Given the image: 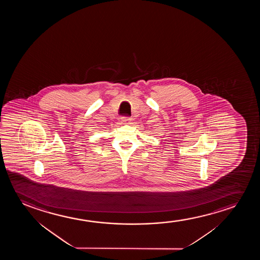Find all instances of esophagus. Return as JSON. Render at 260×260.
Instances as JSON below:
<instances>
[{"label":"esophagus","instance_id":"esophagus-1","mask_svg":"<svg viewBox=\"0 0 260 260\" xmlns=\"http://www.w3.org/2000/svg\"><path fill=\"white\" fill-rule=\"evenodd\" d=\"M131 121V117L128 116H122L121 117V121Z\"/></svg>","mask_w":260,"mask_h":260}]
</instances>
